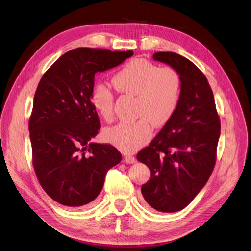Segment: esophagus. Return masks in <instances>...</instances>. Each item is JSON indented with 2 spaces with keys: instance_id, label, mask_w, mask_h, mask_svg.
Segmentation results:
<instances>
[{
  "instance_id": "obj_1",
  "label": "esophagus",
  "mask_w": 251,
  "mask_h": 251,
  "mask_svg": "<svg viewBox=\"0 0 251 251\" xmlns=\"http://www.w3.org/2000/svg\"><path fill=\"white\" fill-rule=\"evenodd\" d=\"M136 161H137V160H136V158L135 157H133V156H130V155H127V156H126L125 157V162L126 163H135Z\"/></svg>"
}]
</instances>
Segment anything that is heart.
Here are the masks:
<instances>
[{"mask_svg": "<svg viewBox=\"0 0 251 251\" xmlns=\"http://www.w3.org/2000/svg\"><path fill=\"white\" fill-rule=\"evenodd\" d=\"M112 83L118 92L136 96L135 113L140 118L105 128L103 138L121 151H134L151 140L153 125L163 126L177 112L182 80L179 73L171 67L134 59L113 75ZM90 101L102 119H113L114 96L104 83H95L91 90Z\"/></svg>", "mask_w": 251, "mask_h": 251, "instance_id": "heart-1", "label": "heart"}]
</instances>
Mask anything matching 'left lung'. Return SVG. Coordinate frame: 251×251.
Wrapping results in <instances>:
<instances>
[{
	"instance_id": "left-lung-1",
	"label": "left lung",
	"mask_w": 251,
	"mask_h": 251,
	"mask_svg": "<svg viewBox=\"0 0 251 251\" xmlns=\"http://www.w3.org/2000/svg\"><path fill=\"white\" fill-rule=\"evenodd\" d=\"M153 58L179 73L182 94L173 118L137 154L151 172L141 193L155 210L176 212L194 200L214 171L221 123L207 78L198 67L174 52H157Z\"/></svg>"
}]
</instances>
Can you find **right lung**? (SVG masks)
<instances>
[{
    "label": "right lung",
    "mask_w": 251,
    "mask_h": 251,
    "mask_svg": "<svg viewBox=\"0 0 251 251\" xmlns=\"http://www.w3.org/2000/svg\"><path fill=\"white\" fill-rule=\"evenodd\" d=\"M133 51L76 48L44 73L29 119L32 164L41 186L57 203L87 206L101 192L105 173L121 161L108 143H92L100 121L90 101L96 72L121 64Z\"/></svg>",
    "instance_id": "1"
}]
</instances>
